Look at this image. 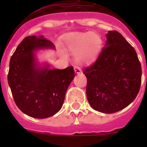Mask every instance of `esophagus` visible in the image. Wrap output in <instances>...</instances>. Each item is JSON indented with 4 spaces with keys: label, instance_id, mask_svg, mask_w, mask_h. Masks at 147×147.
Wrapping results in <instances>:
<instances>
[{
    "label": "esophagus",
    "instance_id": "esophagus-1",
    "mask_svg": "<svg viewBox=\"0 0 147 147\" xmlns=\"http://www.w3.org/2000/svg\"><path fill=\"white\" fill-rule=\"evenodd\" d=\"M74 71L76 73V74H80V73L82 72V70L80 67H78V66H75L74 67Z\"/></svg>",
    "mask_w": 147,
    "mask_h": 147
}]
</instances>
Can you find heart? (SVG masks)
Returning a JSON list of instances; mask_svg holds the SVG:
<instances>
[{"instance_id": "heart-1", "label": "heart", "mask_w": 147, "mask_h": 147, "mask_svg": "<svg viewBox=\"0 0 147 147\" xmlns=\"http://www.w3.org/2000/svg\"><path fill=\"white\" fill-rule=\"evenodd\" d=\"M65 44L70 52L76 55L78 62L84 64L96 58L102 47V40L95 32L73 33L67 37Z\"/></svg>"}]
</instances>
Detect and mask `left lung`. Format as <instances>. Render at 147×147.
Returning <instances> with one entry per match:
<instances>
[{
    "label": "left lung",
    "mask_w": 147,
    "mask_h": 147,
    "mask_svg": "<svg viewBox=\"0 0 147 147\" xmlns=\"http://www.w3.org/2000/svg\"><path fill=\"white\" fill-rule=\"evenodd\" d=\"M96 60L84 69L86 94L93 109L113 113L130 105L141 83V63L136 50L116 31H108Z\"/></svg>",
    "instance_id": "8db88e82"
}]
</instances>
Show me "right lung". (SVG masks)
Segmentation results:
<instances>
[{"instance_id":"add662e5","label":"right lung","mask_w":147,"mask_h":147,"mask_svg":"<svg viewBox=\"0 0 147 147\" xmlns=\"http://www.w3.org/2000/svg\"><path fill=\"white\" fill-rule=\"evenodd\" d=\"M54 43L43 36L23 39L11 56L8 83L18 108L35 119H46L62 108L67 89L74 80L72 66L51 69L50 65H40L36 52L54 49Z\"/></svg>"}]
</instances>
